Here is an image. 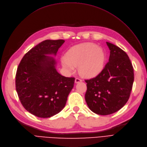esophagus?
Returning a JSON list of instances; mask_svg holds the SVG:
<instances>
[{
	"label": "esophagus",
	"instance_id": "obj_1",
	"mask_svg": "<svg viewBox=\"0 0 147 147\" xmlns=\"http://www.w3.org/2000/svg\"><path fill=\"white\" fill-rule=\"evenodd\" d=\"M81 81H82V79H81L80 78H75V82L76 83H79V82H81Z\"/></svg>",
	"mask_w": 147,
	"mask_h": 147
}]
</instances>
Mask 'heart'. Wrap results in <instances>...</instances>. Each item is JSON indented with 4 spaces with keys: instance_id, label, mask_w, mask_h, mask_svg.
Here are the masks:
<instances>
[{
    "instance_id": "1",
    "label": "heart",
    "mask_w": 147,
    "mask_h": 147,
    "mask_svg": "<svg viewBox=\"0 0 147 147\" xmlns=\"http://www.w3.org/2000/svg\"><path fill=\"white\" fill-rule=\"evenodd\" d=\"M105 61L104 51L96 45L85 43L73 47L63 57L61 63L67 72L72 73L79 66L80 74L84 77H93L100 73Z\"/></svg>"
}]
</instances>
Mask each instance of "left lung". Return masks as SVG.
I'll use <instances>...</instances> for the list:
<instances>
[{"label": "left lung", "mask_w": 147, "mask_h": 147, "mask_svg": "<svg viewBox=\"0 0 147 147\" xmlns=\"http://www.w3.org/2000/svg\"><path fill=\"white\" fill-rule=\"evenodd\" d=\"M110 51L109 61L96 77L86 80L85 99L98 115H108L120 110L128 101L134 81V70L125 51L106 42Z\"/></svg>", "instance_id": "8db88e82"}]
</instances>
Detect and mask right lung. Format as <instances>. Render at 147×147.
Instances as JSON below:
<instances>
[{
	"mask_svg": "<svg viewBox=\"0 0 147 147\" xmlns=\"http://www.w3.org/2000/svg\"><path fill=\"white\" fill-rule=\"evenodd\" d=\"M63 40H46L23 56L17 69L16 89L20 101L28 111L39 118H49L64 107L74 87L75 78L58 73L56 55Z\"/></svg>",
	"mask_w": 147,
	"mask_h": 147,
	"instance_id": "right-lung-1",
	"label": "right lung"
}]
</instances>
